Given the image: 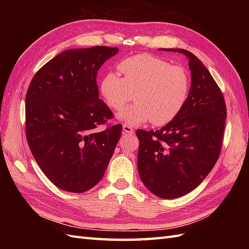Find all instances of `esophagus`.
Segmentation results:
<instances>
[{"mask_svg":"<svg viewBox=\"0 0 249 249\" xmlns=\"http://www.w3.org/2000/svg\"><path fill=\"white\" fill-rule=\"evenodd\" d=\"M134 133V128L131 127V126L127 125V124H124L123 125V134L124 135H130Z\"/></svg>","mask_w":249,"mask_h":249,"instance_id":"1","label":"esophagus"}]
</instances>
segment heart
I'll use <instances>...</instances> for the list:
<instances>
[{
	"label": "heart",
	"mask_w": 249,
	"mask_h": 249,
	"mask_svg": "<svg viewBox=\"0 0 249 249\" xmlns=\"http://www.w3.org/2000/svg\"><path fill=\"white\" fill-rule=\"evenodd\" d=\"M118 73L109 71L102 78L100 93L111 109L120 111L133 98L136 103L118 115L119 120L138 126L170 123L187 102L190 78L184 67L151 54L127 57L119 64Z\"/></svg>",
	"instance_id": "obj_1"
}]
</instances>
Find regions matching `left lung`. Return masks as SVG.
Masks as SVG:
<instances>
[{"label":"left lung","mask_w":249,"mask_h":249,"mask_svg":"<svg viewBox=\"0 0 249 249\" xmlns=\"http://www.w3.org/2000/svg\"><path fill=\"white\" fill-rule=\"evenodd\" d=\"M187 56L192 84L184 108L160 130L138 129V172L152 194L182 197L202 183L217 161L227 111L224 95L202 62L184 49H160Z\"/></svg>","instance_id":"8db88e82"}]
</instances>
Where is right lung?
I'll list each match as a JSON object with an SVG mask.
<instances>
[{"instance_id": "add662e5", "label": "right lung", "mask_w": 249, "mask_h": 249, "mask_svg": "<svg viewBox=\"0 0 249 249\" xmlns=\"http://www.w3.org/2000/svg\"><path fill=\"white\" fill-rule=\"evenodd\" d=\"M118 48L95 46L61 52L32 79L25 96V134L46 177L65 192L84 193L103 178L122 134L99 99L96 77Z\"/></svg>"}]
</instances>
